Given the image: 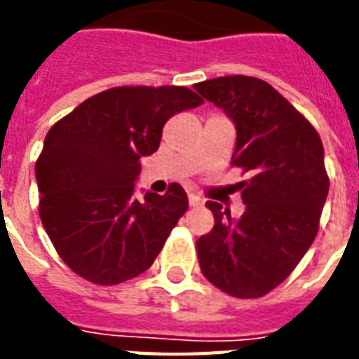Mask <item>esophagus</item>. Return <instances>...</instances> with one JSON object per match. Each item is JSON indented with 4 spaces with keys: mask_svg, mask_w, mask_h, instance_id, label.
Masks as SVG:
<instances>
[{
    "mask_svg": "<svg viewBox=\"0 0 359 359\" xmlns=\"http://www.w3.org/2000/svg\"><path fill=\"white\" fill-rule=\"evenodd\" d=\"M188 201H190V207H201L203 205V199L199 196H196V194H190Z\"/></svg>",
    "mask_w": 359,
    "mask_h": 359,
    "instance_id": "obj_1",
    "label": "esophagus"
}]
</instances>
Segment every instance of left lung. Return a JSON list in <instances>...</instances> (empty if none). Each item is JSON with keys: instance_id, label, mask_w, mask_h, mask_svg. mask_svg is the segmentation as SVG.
<instances>
[{"instance_id": "left-lung-1", "label": "left lung", "mask_w": 359, "mask_h": 359, "mask_svg": "<svg viewBox=\"0 0 359 359\" xmlns=\"http://www.w3.org/2000/svg\"><path fill=\"white\" fill-rule=\"evenodd\" d=\"M235 123L231 163L250 173L240 182L238 219L219 203L210 233L197 238L203 276L236 298H261L276 289L317 236L330 190L320 135L270 83L224 76L194 86Z\"/></svg>"}]
</instances>
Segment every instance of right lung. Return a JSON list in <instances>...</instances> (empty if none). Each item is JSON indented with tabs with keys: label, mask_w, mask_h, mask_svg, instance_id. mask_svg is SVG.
Masks as SVG:
<instances>
[{
	"label": "right lung",
	"mask_w": 359,
	"mask_h": 359,
	"mask_svg": "<svg viewBox=\"0 0 359 359\" xmlns=\"http://www.w3.org/2000/svg\"><path fill=\"white\" fill-rule=\"evenodd\" d=\"M188 87H114L53 124L35 165L41 222L59 257L97 285H117L151 266L188 208L180 184L135 199L143 156L163 124L201 106Z\"/></svg>",
	"instance_id": "right-lung-1"
}]
</instances>
